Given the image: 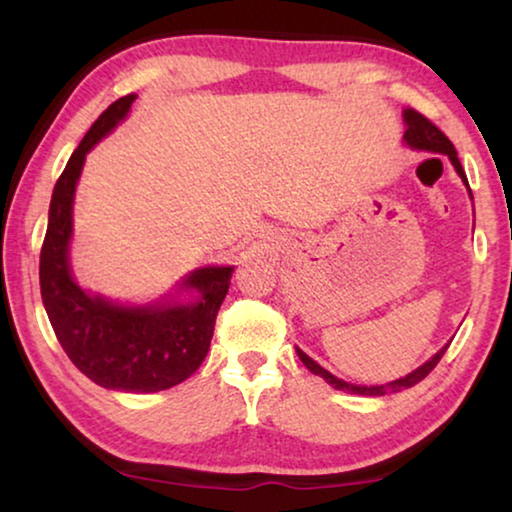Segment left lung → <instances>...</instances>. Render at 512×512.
<instances>
[{
	"label": "left lung",
	"mask_w": 512,
	"mask_h": 512,
	"mask_svg": "<svg viewBox=\"0 0 512 512\" xmlns=\"http://www.w3.org/2000/svg\"><path fill=\"white\" fill-rule=\"evenodd\" d=\"M403 116H405V123H408V130H405V135H403L405 142H408V144L412 146V149L433 151V153H445V156H450L454 170L459 172V177L464 179V184L468 186L466 172H464V167H461L459 158H457V149H454V144L450 142V139L445 137V132L440 130L436 123H431L429 118L422 116V114H419V111H415V109H405ZM447 347H450V345H445L436 356H433L431 361H426L424 366H419L417 370H412L410 375H405V377H401V380H396V382L380 384V387H359V384H347V382L338 380V377H333L331 373H328V370L321 368L317 361H312L310 356H307L305 352H300V349H298V356H300V361H303L305 366H307V370H310V373L324 377V380H326L328 384H331L333 389L349 391V394H361V396H384V394H389V391L410 389V387H415L417 382H422L424 377L429 375L431 370L438 366V361L443 359V354H445Z\"/></svg>",
	"instance_id": "8db88e82"
}]
</instances>
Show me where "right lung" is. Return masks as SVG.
I'll return each mask as SVG.
<instances>
[{"label":"right lung","instance_id":"1","mask_svg":"<svg viewBox=\"0 0 512 512\" xmlns=\"http://www.w3.org/2000/svg\"><path fill=\"white\" fill-rule=\"evenodd\" d=\"M135 100L137 95H125L109 104L60 174L41 244L39 284L55 338L88 380L104 389L151 394L184 382L205 361L233 268L191 272L184 286L198 293V300L188 305L123 307L88 296L74 284L67 247L76 181L86 153L128 114Z\"/></svg>","mask_w":512,"mask_h":512}]
</instances>
